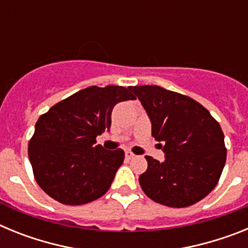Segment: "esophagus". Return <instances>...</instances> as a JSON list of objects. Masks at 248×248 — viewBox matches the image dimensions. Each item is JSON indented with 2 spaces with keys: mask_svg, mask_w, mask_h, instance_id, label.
Returning <instances> with one entry per match:
<instances>
[{
  "mask_svg": "<svg viewBox=\"0 0 248 248\" xmlns=\"http://www.w3.org/2000/svg\"><path fill=\"white\" fill-rule=\"evenodd\" d=\"M125 157L126 159H133V157H135V155L131 151H125Z\"/></svg>",
  "mask_w": 248,
  "mask_h": 248,
  "instance_id": "34e87169",
  "label": "esophagus"
}]
</instances>
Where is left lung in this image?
Here are the masks:
<instances>
[{"mask_svg":"<svg viewBox=\"0 0 248 248\" xmlns=\"http://www.w3.org/2000/svg\"><path fill=\"white\" fill-rule=\"evenodd\" d=\"M151 122V135L164 141L165 161L145 156L139 184L148 198L169 207L202 200L217 185L226 163L225 138L210 111L192 98L157 85L131 87Z\"/></svg>","mask_w":248,"mask_h":248,"instance_id":"8db88e82","label":"left lung"}]
</instances>
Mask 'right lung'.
Listing matches in <instances>:
<instances>
[{
	"instance_id": "obj_1",
	"label": "right lung",
	"mask_w": 248,
	"mask_h": 248,
	"mask_svg": "<svg viewBox=\"0 0 248 248\" xmlns=\"http://www.w3.org/2000/svg\"><path fill=\"white\" fill-rule=\"evenodd\" d=\"M133 99L120 85H92L39 117L28 157L46 194L64 205H83L108 191L125 155L94 145L95 138L110 128L114 105Z\"/></svg>"
}]
</instances>
